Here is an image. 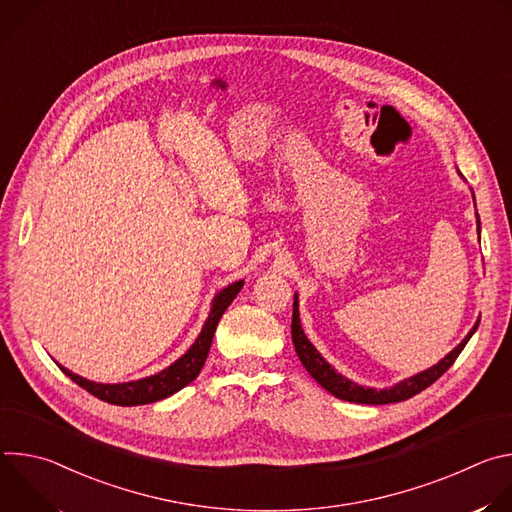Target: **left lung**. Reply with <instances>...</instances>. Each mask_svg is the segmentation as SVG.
I'll list each match as a JSON object with an SVG mask.
<instances>
[{"label":"left lung","mask_w":512,"mask_h":512,"mask_svg":"<svg viewBox=\"0 0 512 512\" xmlns=\"http://www.w3.org/2000/svg\"><path fill=\"white\" fill-rule=\"evenodd\" d=\"M462 176V174H460ZM478 216V214H476ZM478 233H480V221H478ZM480 322L474 324V328L468 332V336L448 354L444 356L440 362L433 364L431 369L417 373L401 383H397L391 389H371V387H362L356 385L354 381L342 377L340 373H336L330 364L326 362V358L314 348V344L308 340V336L302 330L300 324V310H298V294L294 296V316H291V340H294L296 352L302 360V364L306 367V371L334 397L342 399V401H350V403H364V405H385V403H399V401H407L413 395L421 393L423 389H427L429 385H433L437 379H440L452 364L456 362V358L460 356V352L464 350V346L468 344V340L472 338V334L476 332Z\"/></svg>","instance_id":"obj_1"}]
</instances>
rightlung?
<instances>
[{
    "mask_svg": "<svg viewBox=\"0 0 512 512\" xmlns=\"http://www.w3.org/2000/svg\"><path fill=\"white\" fill-rule=\"evenodd\" d=\"M241 287H243V279H239V281H235V283L227 285L225 289L218 291V294L212 300L210 314H208L196 342L188 348L186 354H182L174 364H170L168 369H164L158 375L145 377V379H139V381L119 383V385H103V383H93L89 379H83L72 371L60 367V364H58V367L66 377H70L79 387H83L85 391H89L97 399L107 401L111 405L131 407V405H148V403L162 401V399L178 393L180 389H184L186 385H190L198 377V373L204 367V360L208 356L218 320L223 318L225 310L237 298Z\"/></svg>",
    "mask_w": 512,
    "mask_h": 512,
    "instance_id": "obj_1",
    "label": "right lung"
}]
</instances>
